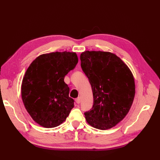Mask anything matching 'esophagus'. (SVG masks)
<instances>
[{
	"label": "esophagus",
	"instance_id": "1",
	"mask_svg": "<svg viewBox=\"0 0 160 160\" xmlns=\"http://www.w3.org/2000/svg\"><path fill=\"white\" fill-rule=\"evenodd\" d=\"M75 101L77 103H81V98H77L76 99H75Z\"/></svg>",
	"mask_w": 160,
	"mask_h": 160
}]
</instances>
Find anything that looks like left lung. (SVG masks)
I'll use <instances>...</instances> for the list:
<instances>
[{
  "label": "left lung",
  "instance_id": "left-lung-1",
  "mask_svg": "<svg viewBox=\"0 0 160 160\" xmlns=\"http://www.w3.org/2000/svg\"><path fill=\"white\" fill-rule=\"evenodd\" d=\"M80 59L93 95V107L84 113L87 122L101 130L115 126L128 113L134 99L132 71L110 52L86 51Z\"/></svg>",
  "mask_w": 160,
  "mask_h": 160
}]
</instances>
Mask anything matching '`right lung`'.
I'll use <instances>...</instances> for the list:
<instances>
[{
	"instance_id": "1",
	"label": "right lung",
	"mask_w": 160,
	"mask_h": 160,
	"mask_svg": "<svg viewBox=\"0 0 160 160\" xmlns=\"http://www.w3.org/2000/svg\"><path fill=\"white\" fill-rule=\"evenodd\" d=\"M78 62L74 52H55L37 57L27 69L21 96L27 112L41 126H59L74 107L65 76Z\"/></svg>"
}]
</instances>
